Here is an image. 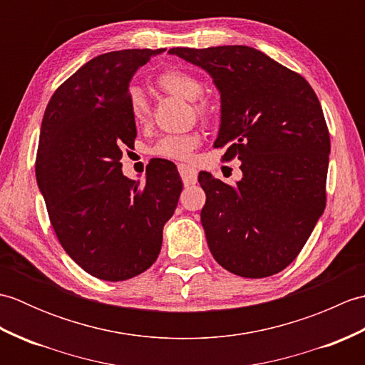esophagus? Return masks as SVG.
I'll list each match as a JSON object with an SVG mask.
<instances>
[{
  "instance_id": "34e87169",
  "label": "esophagus",
  "mask_w": 365,
  "mask_h": 365,
  "mask_svg": "<svg viewBox=\"0 0 365 365\" xmlns=\"http://www.w3.org/2000/svg\"><path fill=\"white\" fill-rule=\"evenodd\" d=\"M178 173H180V177L183 183L190 187V185H195L197 182V170L196 168H192L190 165H185V163H180L178 165Z\"/></svg>"
}]
</instances>
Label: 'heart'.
Returning a JSON list of instances; mask_svg holds the SVG:
<instances>
[{
    "label": "heart",
    "instance_id": "heart-1",
    "mask_svg": "<svg viewBox=\"0 0 365 365\" xmlns=\"http://www.w3.org/2000/svg\"><path fill=\"white\" fill-rule=\"evenodd\" d=\"M155 84L166 94L180 97L185 100H191L192 110L197 115L208 119L213 114V105L207 97H202L204 86L196 75L180 68H169L161 72ZM128 111L131 119L136 125H144L150 118V103L147 97L138 88H131L128 91ZM199 144V135L187 133V135H168L163 136L160 141L152 147V153L160 158L168 160H185L188 158L191 152Z\"/></svg>",
    "mask_w": 365,
    "mask_h": 365
}]
</instances>
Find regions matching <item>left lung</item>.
Wrapping results in <instances>:
<instances>
[{
  "instance_id": "1",
  "label": "left lung",
  "mask_w": 365,
  "mask_h": 365,
  "mask_svg": "<svg viewBox=\"0 0 365 365\" xmlns=\"http://www.w3.org/2000/svg\"><path fill=\"white\" fill-rule=\"evenodd\" d=\"M212 75L221 92L215 147L242 160L227 185L199 173L200 221L215 260L242 277H267L297 259L327 205L329 131L302 76L251 46L170 48Z\"/></svg>"
}]
</instances>
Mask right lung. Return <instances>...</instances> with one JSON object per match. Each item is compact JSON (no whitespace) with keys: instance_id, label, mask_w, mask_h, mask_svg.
<instances>
[{"instance_id":"right-lung-1","label":"right lung","mask_w":365,"mask_h":365,"mask_svg":"<svg viewBox=\"0 0 365 365\" xmlns=\"http://www.w3.org/2000/svg\"><path fill=\"white\" fill-rule=\"evenodd\" d=\"M161 51L100 54L54 91L43 114L36 178L50 222L64 251L103 281L152 267L182 192L170 161L149 163L143 185L122 174V149L136 138L128 84Z\"/></svg>"}]
</instances>
